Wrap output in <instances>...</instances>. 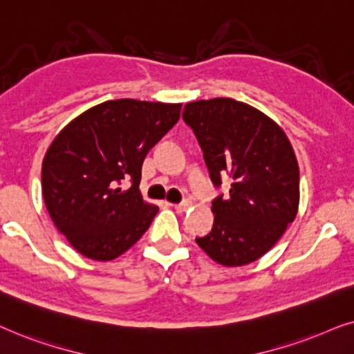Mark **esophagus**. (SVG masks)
Instances as JSON below:
<instances>
[{"mask_svg": "<svg viewBox=\"0 0 354 354\" xmlns=\"http://www.w3.org/2000/svg\"><path fill=\"white\" fill-rule=\"evenodd\" d=\"M191 205H192L191 201H183V202H180V204H174L173 207H174V209H176L178 212H185V210L189 209Z\"/></svg>", "mask_w": 354, "mask_h": 354, "instance_id": "1", "label": "esophagus"}]
</instances>
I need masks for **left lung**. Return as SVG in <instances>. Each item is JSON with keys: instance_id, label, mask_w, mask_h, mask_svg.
<instances>
[{"instance_id": "left-lung-1", "label": "left lung", "mask_w": 354, "mask_h": 354, "mask_svg": "<svg viewBox=\"0 0 354 354\" xmlns=\"http://www.w3.org/2000/svg\"><path fill=\"white\" fill-rule=\"evenodd\" d=\"M183 120L199 142L210 180L226 196L212 201V232L196 241L215 262L239 267L263 256L295 220L299 168L277 122L233 98L185 105Z\"/></svg>"}]
</instances>
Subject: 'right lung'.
Segmentation results:
<instances>
[{"instance_id": "obj_1", "label": "right lung", "mask_w": 354, "mask_h": 354, "mask_svg": "<svg viewBox=\"0 0 354 354\" xmlns=\"http://www.w3.org/2000/svg\"><path fill=\"white\" fill-rule=\"evenodd\" d=\"M181 103L108 100L69 122L41 165L46 210L82 256L111 261L152 223L158 207L139 191L149 150L180 120ZM131 186L122 190L120 185Z\"/></svg>"}]
</instances>
